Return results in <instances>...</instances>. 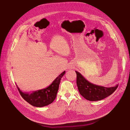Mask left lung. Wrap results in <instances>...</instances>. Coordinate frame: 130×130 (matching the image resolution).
<instances>
[{
  "instance_id": "left-lung-1",
  "label": "left lung",
  "mask_w": 130,
  "mask_h": 130,
  "mask_svg": "<svg viewBox=\"0 0 130 130\" xmlns=\"http://www.w3.org/2000/svg\"><path fill=\"white\" fill-rule=\"evenodd\" d=\"M76 73V84L80 94L90 101H97L111 95L116 90L118 85L113 87H105L93 84L85 79L80 73Z\"/></svg>"
}]
</instances>
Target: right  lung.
I'll use <instances>...</instances> for the list:
<instances>
[{"label":"right lung","instance_id":"obj_1","mask_svg":"<svg viewBox=\"0 0 130 130\" xmlns=\"http://www.w3.org/2000/svg\"><path fill=\"white\" fill-rule=\"evenodd\" d=\"M65 73V71L60 74L48 87L45 89L34 91L31 93H23L17 86V87L22 97L28 103L34 107H44L52 103L56 98L61 79Z\"/></svg>","mask_w":130,"mask_h":130}]
</instances>
